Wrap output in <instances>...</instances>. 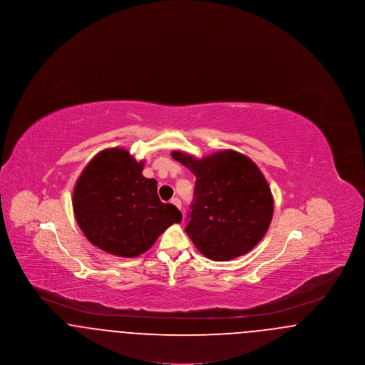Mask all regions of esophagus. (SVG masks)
<instances>
[{
	"label": "esophagus",
	"instance_id": "34e87169",
	"mask_svg": "<svg viewBox=\"0 0 365 365\" xmlns=\"http://www.w3.org/2000/svg\"><path fill=\"white\" fill-rule=\"evenodd\" d=\"M171 202H173V204H174L175 207H176V208H182V202H180V200H179V198H178V197H175V198H173V200H171Z\"/></svg>",
	"mask_w": 365,
	"mask_h": 365
}]
</instances>
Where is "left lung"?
Segmentation results:
<instances>
[{
  "instance_id": "1",
  "label": "left lung",
  "mask_w": 365,
  "mask_h": 365,
  "mask_svg": "<svg viewBox=\"0 0 365 365\" xmlns=\"http://www.w3.org/2000/svg\"><path fill=\"white\" fill-rule=\"evenodd\" d=\"M195 175L186 234L210 260L228 261L250 252L274 215L271 189L259 167L242 153L222 150L204 158L171 153Z\"/></svg>"
}]
</instances>
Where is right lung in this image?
Instances as JSON below:
<instances>
[{
  "mask_svg": "<svg viewBox=\"0 0 365 365\" xmlns=\"http://www.w3.org/2000/svg\"><path fill=\"white\" fill-rule=\"evenodd\" d=\"M142 170L143 161L128 150L105 149L91 158L73 189L78 226L90 242L113 256L137 257L182 222L179 209L160 201L156 180Z\"/></svg>",
  "mask_w": 365,
  "mask_h": 365,
  "instance_id": "1",
  "label": "right lung"
}]
</instances>
